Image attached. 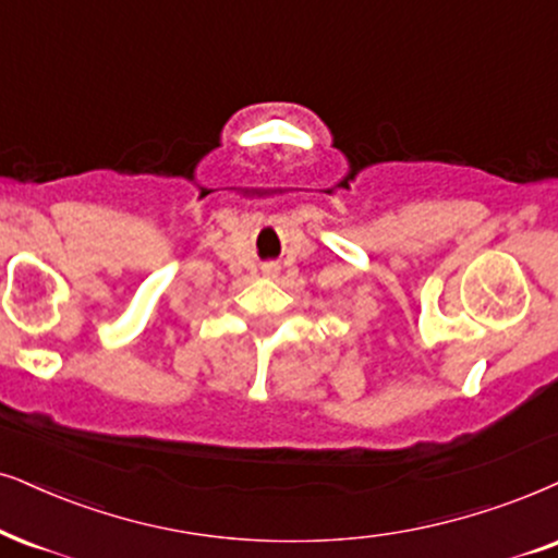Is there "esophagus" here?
Segmentation results:
<instances>
[{"instance_id": "obj_1", "label": "esophagus", "mask_w": 558, "mask_h": 558, "mask_svg": "<svg viewBox=\"0 0 558 558\" xmlns=\"http://www.w3.org/2000/svg\"><path fill=\"white\" fill-rule=\"evenodd\" d=\"M263 272L270 275V278H272V275H278V265H265Z\"/></svg>"}]
</instances>
